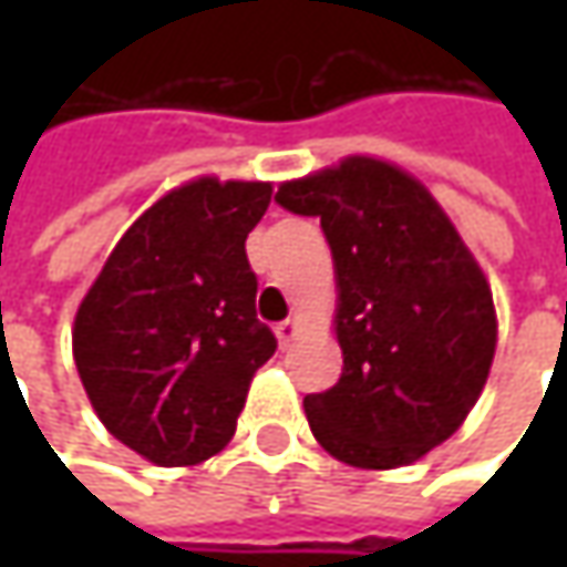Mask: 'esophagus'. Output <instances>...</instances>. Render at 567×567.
Returning a JSON list of instances; mask_svg holds the SVG:
<instances>
[{
	"label": "esophagus",
	"instance_id": "1",
	"mask_svg": "<svg viewBox=\"0 0 567 567\" xmlns=\"http://www.w3.org/2000/svg\"><path fill=\"white\" fill-rule=\"evenodd\" d=\"M299 334V324H296V318H287V321H280L277 324V340H280V347H290V340Z\"/></svg>",
	"mask_w": 567,
	"mask_h": 567
}]
</instances>
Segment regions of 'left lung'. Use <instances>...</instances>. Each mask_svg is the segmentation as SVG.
Segmentation results:
<instances>
[{
	"label": "left lung",
	"instance_id": "left-lung-1",
	"mask_svg": "<svg viewBox=\"0 0 567 567\" xmlns=\"http://www.w3.org/2000/svg\"><path fill=\"white\" fill-rule=\"evenodd\" d=\"M318 217L338 274L343 372L306 394L312 435L350 467L420 461L467 420L495 357V306L480 265L423 183L375 157L277 188Z\"/></svg>",
	"mask_w": 567,
	"mask_h": 567
}]
</instances>
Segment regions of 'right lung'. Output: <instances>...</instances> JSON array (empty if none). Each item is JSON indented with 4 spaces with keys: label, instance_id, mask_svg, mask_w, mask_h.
I'll return each mask as SVG.
<instances>
[{
    "label": "right lung",
    "instance_id": "right-lung-1",
    "mask_svg": "<svg viewBox=\"0 0 567 567\" xmlns=\"http://www.w3.org/2000/svg\"><path fill=\"white\" fill-rule=\"evenodd\" d=\"M271 183L173 188L125 229L81 299L72 350L100 423L161 467H192L236 432L277 338L255 316L246 236Z\"/></svg>",
    "mask_w": 567,
    "mask_h": 567
}]
</instances>
